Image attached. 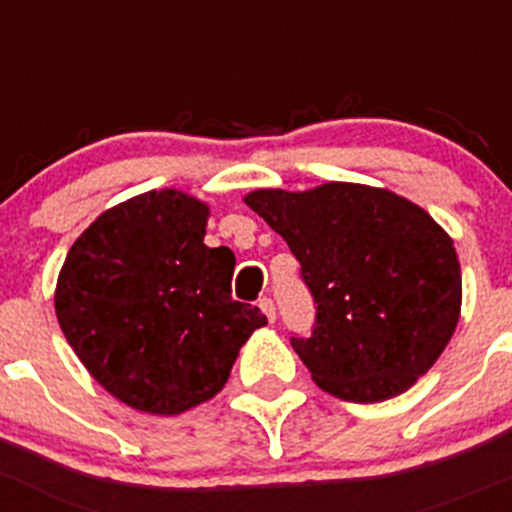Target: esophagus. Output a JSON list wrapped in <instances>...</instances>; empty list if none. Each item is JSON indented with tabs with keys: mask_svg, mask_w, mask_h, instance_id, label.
<instances>
[{
	"mask_svg": "<svg viewBox=\"0 0 512 512\" xmlns=\"http://www.w3.org/2000/svg\"><path fill=\"white\" fill-rule=\"evenodd\" d=\"M257 304H260L262 314H265L267 319H270V321L277 319V306H274V299H270V297H262L260 301H257Z\"/></svg>",
	"mask_w": 512,
	"mask_h": 512,
	"instance_id": "34e87169",
	"label": "esophagus"
}]
</instances>
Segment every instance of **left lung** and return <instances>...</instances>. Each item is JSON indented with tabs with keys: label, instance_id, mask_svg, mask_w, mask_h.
Returning a JSON list of instances; mask_svg holds the SVG:
<instances>
[{
	"label": "left lung",
	"instance_id": "8db88e82",
	"mask_svg": "<svg viewBox=\"0 0 512 512\" xmlns=\"http://www.w3.org/2000/svg\"><path fill=\"white\" fill-rule=\"evenodd\" d=\"M247 206L287 240L314 299L289 341L311 378L351 402H383L427 373L461 309L454 242L407 198L360 184L255 191Z\"/></svg>",
	"mask_w": 512,
	"mask_h": 512
}]
</instances>
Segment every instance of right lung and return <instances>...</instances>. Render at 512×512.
I'll use <instances>...</instances> for the list:
<instances>
[{
	"label": "right lung",
	"instance_id": "right-lung-1",
	"mask_svg": "<svg viewBox=\"0 0 512 512\" xmlns=\"http://www.w3.org/2000/svg\"><path fill=\"white\" fill-rule=\"evenodd\" d=\"M208 208L149 191L102 213L66 257L56 316L98 383L125 405L179 414L223 390L267 319L233 299L235 255L203 245Z\"/></svg>",
	"mask_w": 512,
	"mask_h": 512
}]
</instances>
